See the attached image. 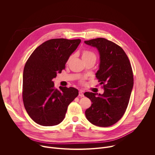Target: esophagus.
<instances>
[{
    "label": "esophagus",
    "instance_id": "obj_1",
    "mask_svg": "<svg viewBox=\"0 0 155 155\" xmlns=\"http://www.w3.org/2000/svg\"><path fill=\"white\" fill-rule=\"evenodd\" d=\"M78 96L80 97H82L84 96V94H83V92L82 91H79V94H78Z\"/></svg>",
    "mask_w": 155,
    "mask_h": 155
}]
</instances>
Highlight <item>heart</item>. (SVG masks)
Masks as SVG:
<instances>
[{
	"mask_svg": "<svg viewBox=\"0 0 155 155\" xmlns=\"http://www.w3.org/2000/svg\"><path fill=\"white\" fill-rule=\"evenodd\" d=\"M72 58H73V56L72 55L71 56L68 60V62H69L72 59ZM81 58H82V59L83 61H88V60L96 61V54L93 52H92L91 51H88V50H84L82 52Z\"/></svg>",
	"mask_w": 155,
	"mask_h": 155,
	"instance_id": "heart-1",
	"label": "heart"
}]
</instances>
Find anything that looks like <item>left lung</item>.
Returning a JSON list of instances; mask_svg holds the SVG:
<instances>
[{
    "label": "left lung",
    "instance_id": "8db88e82",
    "mask_svg": "<svg viewBox=\"0 0 155 155\" xmlns=\"http://www.w3.org/2000/svg\"><path fill=\"white\" fill-rule=\"evenodd\" d=\"M97 50L100 56L99 70L96 74L103 94L86 92L84 95L92 102L86 110L87 120L94 125L110 126L119 121L127 108L134 78L130 63L124 50L104 38L84 41Z\"/></svg>",
    "mask_w": 155,
    "mask_h": 155
}]
</instances>
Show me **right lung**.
I'll use <instances>...</instances> for the list:
<instances>
[{
    "instance_id": "obj_1",
    "label": "right lung",
    "mask_w": 155,
    "mask_h": 155,
    "mask_svg": "<svg viewBox=\"0 0 155 155\" xmlns=\"http://www.w3.org/2000/svg\"><path fill=\"white\" fill-rule=\"evenodd\" d=\"M81 40L54 38L43 43L31 54L23 71V99L29 117L36 123L51 126L61 123L68 105L78 95L76 88L59 86L53 80L61 74Z\"/></svg>"
}]
</instances>
